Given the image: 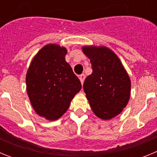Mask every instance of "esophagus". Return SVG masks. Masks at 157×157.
I'll use <instances>...</instances> for the list:
<instances>
[{"label": "esophagus", "instance_id": "1", "mask_svg": "<svg viewBox=\"0 0 157 157\" xmlns=\"http://www.w3.org/2000/svg\"><path fill=\"white\" fill-rule=\"evenodd\" d=\"M85 78H86V75L84 74H82V75H79V80H80V82H81L82 85L83 82H84Z\"/></svg>", "mask_w": 157, "mask_h": 157}]
</instances>
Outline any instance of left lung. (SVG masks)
I'll use <instances>...</instances> for the list:
<instances>
[{
	"mask_svg": "<svg viewBox=\"0 0 157 157\" xmlns=\"http://www.w3.org/2000/svg\"><path fill=\"white\" fill-rule=\"evenodd\" d=\"M82 49L90 59L93 69L83 84L86 97L96 116L111 120L127 105L131 88L130 76L120 58L108 47L84 45Z\"/></svg>",
	"mask_w": 157,
	"mask_h": 157,
	"instance_id": "1",
	"label": "left lung"
}]
</instances>
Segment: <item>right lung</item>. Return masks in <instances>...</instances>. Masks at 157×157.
Returning a JSON list of instances; mask_svg holds the SVG:
<instances>
[{
    "instance_id": "right-lung-1",
    "label": "right lung",
    "mask_w": 157,
    "mask_h": 157,
    "mask_svg": "<svg viewBox=\"0 0 157 157\" xmlns=\"http://www.w3.org/2000/svg\"><path fill=\"white\" fill-rule=\"evenodd\" d=\"M67 52L65 47L57 44L43 46L32 59L26 75L27 93L33 109L51 121L64 114L82 88L65 60Z\"/></svg>"
}]
</instances>
